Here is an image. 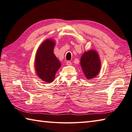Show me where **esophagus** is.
<instances>
[{
  "label": "esophagus",
  "mask_w": 132,
  "mask_h": 132,
  "mask_svg": "<svg viewBox=\"0 0 132 132\" xmlns=\"http://www.w3.org/2000/svg\"><path fill=\"white\" fill-rule=\"evenodd\" d=\"M71 64H72V62L70 61H67L66 62V65H71Z\"/></svg>",
  "instance_id": "1"
}]
</instances>
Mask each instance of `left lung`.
<instances>
[{
  "label": "left lung",
  "instance_id": "1",
  "mask_svg": "<svg viewBox=\"0 0 132 132\" xmlns=\"http://www.w3.org/2000/svg\"><path fill=\"white\" fill-rule=\"evenodd\" d=\"M80 61L82 70L88 79L94 78L100 72L101 60L98 53L94 50L84 52Z\"/></svg>",
  "mask_w": 132,
  "mask_h": 132
}]
</instances>
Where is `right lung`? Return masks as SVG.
Masks as SVG:
<instances>
[{
    "label": "right lung",
    "mask_w": 132,
    "mask_h": 132,
    "mask_svg": "<svg viewBox=\"0 0 132 132\" xmlns=\"http://www.w3.org/2000/svg\"><path fill=\"white\" fill-rule=\"evenodd\" d=\"M55 43L53 39H47L43 42L37 51L34 67L39 78L46 82L54 81L55 75L61 64L54 54Z\"/></svg>",
    "instance_id": "add662e5"
}]
</instances>
